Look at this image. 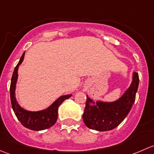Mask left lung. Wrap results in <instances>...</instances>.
Listing matches in <instances>:
<instances>
[{"label":"left lung","mask_w":154,"mask_h":154,"mask_svg":"<svg viewBox=\"0 0 154 154\" xmlns=\"http://www.w3.org/2000/svg\"><path fill=\"white\" fill-rule=\"evenodd\" d=\"M139 74L133 72L131 84L122 97L112 102H94L87 95L83 120L87 127L97 131H108L120 125L128 115L136 99Z\"/></svg>","instance_id":"1"}]
</instances>
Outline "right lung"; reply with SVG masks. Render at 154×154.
Returning <instances> with one entry per match:
<instances>
[{
	"label": "right lung",
	"mask_w": 154,
	"mask_h": 154,
	"mask_svg": "<svg viewBox=\"0 0 154 154\" xmlns=\"http://www.w3.org/2000/svg\"><path fill=\"white\" fill-rule=\"evenodd\" d=\"M24 54H25V52H24V54L21 56L12 74L10 85L11 103H12V109L21 125L29 130L40 131V130L50 128L56 123L58 118L59 106L65 100L71 97L72 94L60 96L48 108L39 110V111H29L20 106L15 97V88H16V83L18 81V67L24 60Z\"/></svg>",
	"instance_id": "right-lung-1"
}]
</instances>
